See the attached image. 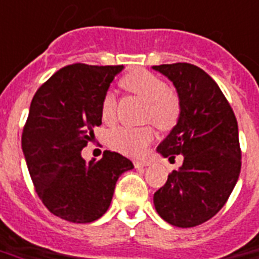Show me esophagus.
Segmentation results:
<instances>
[{"label":"esophagus","instance_id":"esophagus-1","mask_svg":"<svg viewBox=\"0 0 259 259\" xmlns=\"http://www.w3.org/2000/svg\"><path fill=\"white\" fill-rule=\"evenodd\" d=\"M147 165H149V161H134L136 168H141V167H147Z\"/></svg>","mask_w":259,"mask_h":259}]
</instances>
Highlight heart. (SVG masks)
I'll list each match as a JSON object with an SVG mask.
<instances>
[{"instance_id":"heart-1","label":"heart","mask_w":259,"mask_h":259,"mask_svg":"<svg viewBox=\"0 0 259 259\" xmlns=\"http://www.w3.org/2000/svg\"><path fill=\"white\" fill-rule=\"evenodd\" d=\"M125 85L134 94L148 100L147 119H152L161 129H169L177 123L181 114L179 99L168 84L160 76L148 70H136L123 78ZM116 94L107 90L102 99V118L104 122H112L116 115ZM156 132L151 125H123L108 133V145L127 156H143L148 145L155 140Z\"/></svg>"}]
</instances>
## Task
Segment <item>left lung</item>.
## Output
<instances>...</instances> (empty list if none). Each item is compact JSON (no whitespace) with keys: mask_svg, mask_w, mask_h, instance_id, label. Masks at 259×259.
Wrapping results in <instances>:
<instances>
[{"mask_svg":"<svg viewBox=\"0 0 259 259\" xmlns=\"http://www.w3.org/2000/svg\"><path fill=\"white\" fill-rule=\"evenodd\" d=\"M152 68L172 81L181 104L177 125L157 152L169 161L183 156L179 169L155 193L153 204L171 226H200L224 206L238 182V122L222 90L202 69L186 62Z\"/></svg>","mask_w":259,"mask_h":259,"instance_id":"left-lung-1","label":"left lung"}]
</instances>
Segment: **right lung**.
<instances>
[{"label": "right lung", "mask_w": 259, "mask_h": 259, "mask_svg": "<svg viewBox=\"0 0 259 259\" xmlns=\"http://www.w3.org/2000/svg\"><path fill=\"white\" fill-rule=\"evenodd\" d=\"M123 65L73 64L59 69L33 95L21 147L39 198L53 214L91 223L107 212L118 178L133 163L104 151L87 163L82 148L102 125V99Z\"/></svg>", "instance_id": "obj_1"}]
</instances>
